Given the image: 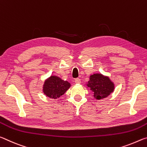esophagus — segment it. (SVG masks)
<instances>
[{
  "mask_svg": "<svg viewBox=\"0 0 147 147\" xmlns=\"http://www.w3.org/2000/svg\"><path fill=\"white\" fill-rule=\"evenodd\" d=\"M74 82H75L76 84H80L81 83V80L80 78L74 79Z\"/></svg>",
  "mask_w": 147,
  "mask_h": 147,
  "instance_id": "34e87169",
  "label": "esophagus"
}]
</instances>
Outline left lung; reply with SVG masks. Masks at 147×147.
<instances>
[{
    "instance_id": "1",
    "label": "left lung",
    "mask_w": 147,
    "mask_h": 147,
    "mask_svg": "<svg viewBox=\"0 0 147 147\" xmlns=\"http://www.w3.org/2000/svg\"><path fill=\"white\" fill-rule=\"evenodd\" d=\"M87 86L93 92L94 97L98 100L107 97L115 88L114 84L108 76L98 73L90 76Z\"/></svg>"
}]
</instances>
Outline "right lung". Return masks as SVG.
Returning <instances> with one entry per match:
<instances>
[{
    "mask_svg": "<svg viewBox=\"0 0 147 147\" xmlns=\"http://www.w3.org/2000/svg\"><path fill=\"white\" fill-rule=\"evenodd\" d=\"M71 87V84L56 76H51L45 82L43 93L49 98L56 99L63 95Z\"/></svg>",
    "mask_w": 147,
    "mask_h": 147,
    "instance_id": "right-lung-1",
    "label": "right lung"
}]
</instances>
